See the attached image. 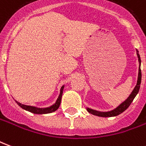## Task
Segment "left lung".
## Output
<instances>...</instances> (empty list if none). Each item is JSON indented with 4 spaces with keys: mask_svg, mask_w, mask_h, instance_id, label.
<instances>
[{
    "mask_svg": "<svg viewBox=\"0 0 146 146\" xmlns=\"http://www.w3.org/2000/svg\"><path fill=\"white\" fill-rule=\"evenodd\" d=\"M136 53H137V56L138 58V62H139V67H138V80H137V84L133 89V91L130 94L128 97L125 99L124 101L121 102L120 104L116 106L115 109H113L110 111H98V110H93L91 108L87 107V110L88 112L90 113H92L95 116H102V117H112V116H116L119 115L120 113H122L123 112H124L127 108L129 107V106L131 105L134 98H135V96L138 95L139 89H140V84H141V58H140V55L138 53V50H136Z\"/></svg>",
    "mask_w": 146,
    "mask_h": 146,
    "instance_id": "left-lung-1",
    "label": "left lung"
}]
</instances>
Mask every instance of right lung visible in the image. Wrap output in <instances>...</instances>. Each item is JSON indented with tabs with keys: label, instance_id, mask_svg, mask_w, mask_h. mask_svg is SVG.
<instances>
[{
	"label": "right lung",
	"instance_id": "right-lung-1",
	"mask_svg": "<svg viewBox=\"0 0 146 146\" xmlns=\"http://www.w3.org/2000/svg\"><path fill=\"white\" fill-rule=\"evenodd\" d=\"M64 88H65V85L62 86V88H61L60 89V93H59V95H58V97L57 100L55 101V102H54V104L51 105L50 106H48V107L39 108L36 107V106H27V105L22 104L20 102H19L16 101V100H15V102H16L22 109L27 110L28 112H30V113H34V114H47V113H53L54 111H56V110L58 109V107H59V106H60Z\"/></svg>",
	"mask_w": 146,
	"mask_h": 146
}]
</instances>
